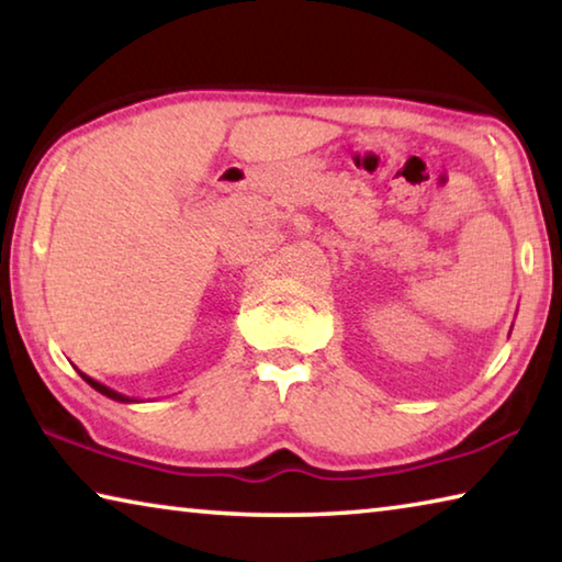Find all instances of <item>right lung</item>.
I'll return each instance as SVG.
<instances>
[{
	"mask_svg": "<svg viewBox=\"0 0 562 562\" xmlns=\"http://www.w3.org/2000/svg\"><path fill=\"white\" fill-rule=\"evenodd\" d=\"M81 376H83V382L87 384H91L93 389H97V392H101L103 396H109V398H113V402H123V404H133L136 402V398H131V396H123V394H119V392H113V389H109L106 384H101V382H97V379H91V376H87L83 372H79Z\"/></svg>",
	"mask_w": 562,
	"mask_h": 562,
	"instance_id": "1",
	"label": "right lung"
}]
</instances>
